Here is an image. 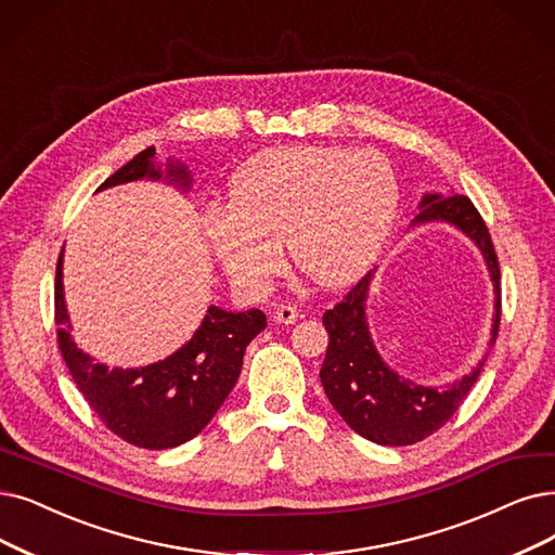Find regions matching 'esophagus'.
Wrapping results in <instances>:
<instances>
[{"label": "esophagus", "instance_id": "esophagus-1", "mask_svg": "<svg viewBox=\"0 0 555 555\" xmlns=\"http://www.w3.org/2000/svg\"><path fill=\"white\" fill-rule=\"evenodd\" d=\"M273 319L275 323H294L298 319V309L294 305H278L275 312H273Z\"/></svg>", "mask_w": 555, "mask_h": 555}]
</instances>
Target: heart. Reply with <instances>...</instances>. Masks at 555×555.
Wrapping results in <instances>:
<instances>
[{
	"label": "heart",
	"instance_id": "heart-1",
	"mask_svg": "<svg viewBox=\"0 0 555 555\" xmlns=\"http://www.w3.org/2000/svg\"><path fill=\"white\" fill-rule=\"evenodd\" d=\"M398 201V175L380 152L278 147L238 168L232 201L207 207L205 232L228 275L250 294L280 275L284 238L305 275L344 286L380 255Z\"/></svg>",
	"mask_w": 555,
	"mask_h": 555
}]
</instances>
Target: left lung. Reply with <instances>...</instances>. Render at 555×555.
<instances>
[{
    "label": "left lung",
    "instance_id": "left-lung-1",
    "mask_svg": "<svg viewBox=\"0 0 555 555\" xmlns=\"http://www.w3.org/2000/svg\"><path fill=\"white\" fill-rule=\"evenodd\" d=\"M414 223L447 220L469 234L490 269L496 292V314L492 344L501 323V269L494 243L482 216L467 195H424ZM369 271L352 289L323 314L327 330V350L321 366V383L330 403L341 414L346 424L369 441L383 447H410L437 433L457 412L482 371L485 360L451 387L414 385L393 373L375 352L364 317Z\"/></svg>",
    "mask_w": 555,
    "mask_h": 555
}]
</instances>
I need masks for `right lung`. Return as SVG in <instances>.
<instances>
[{
  "instance_id": "obj_1",
  "label": "right lung",
  "mask_w": 555,
  "mask_h": 555,
  "mask_svg": "<svg viewBox=\"0 0 555 555\" xmlns=\"http://www.w3.org/2000/svg\"><path fill=\"white\" fill-rule=\"evenodd\" d=\"M152 159L154 147L139 152L134 159L104 180L98 191L134 182L141 177L159 180L162 170L154 168ZM168 177L189 189L191 177L184 166L170 164ZM61 263L63 250L56 261L54 280L56 341L86 403L111 433L139 449L162 451L193 439L234 389L243 366V352L266 327L261 309L225 312L220 307H209L193 339L164 362L127 371L106 369L88 358L70 339Z\"/></svg>"
}]
</instances>
